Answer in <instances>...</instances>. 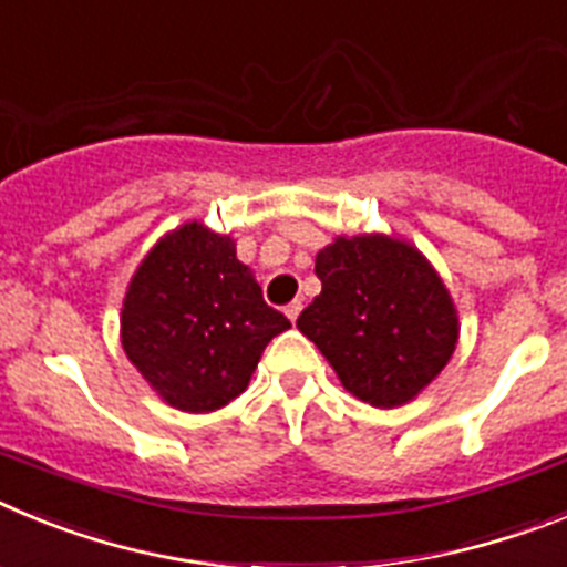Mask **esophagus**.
<instances>
[{
	"label": "esophagus",
	"mask_w": 567,
	"mask_h": 567,
	"mask_svg": "<svg viewBox=\"0 0 567 567\" xmlns=\"http://www.w3.org/2000/svg\"><path fill=\"white\" fill-rule=\"evenodd\" d=\"M300 309H303V303H300V300H292V303H287V307H284V312H287L289 320H298Z\"/></svg>",
	"instance_id": "obj_1"
}]
</instances>
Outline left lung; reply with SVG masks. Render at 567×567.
Instances as JSON below:
<instances>
[{"mask_svg": "<svg viewBox=\"0 0 567 567\" xmlns=\"http://www.w3.org/2000/svg\"><path fill=\"white\" fill-rule=\"evenodd\" d=\"M315 275L320 295L300 312L298 329L358 400L378 409L409 403L452 360L457 309L409 240L340 235L318 252Z\"/></svg>", "mask_w": 567, "mask_h": 567, "instance_id": "1", "label": "left lung"}]
</instances>
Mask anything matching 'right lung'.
Here are the masks:
<instances>
[{
  "label": "right lung",
  "instance_id": "add662e5",
  "mask_svg": "<svg viewBox=\"0 0 567 567\" xmlns=\"http://www.w3.org/2000/svg\"><path fill=\"white\" fill-rule=\"evenodd\" d=\"M289 327L235 258V240L198 221L144 255L122 303L130 363L164 403L189 414L238 398L269 340Z\"/></svg>",
  "mask_w": 567,
  "mask_h": 567
}]
</instances>
